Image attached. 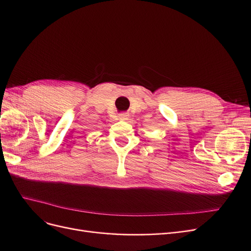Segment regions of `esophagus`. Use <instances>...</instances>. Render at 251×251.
Masks as SVG:
<instances>
[{"label": "esophagus", "mask_w": 251, "mask_h": 251, "mask_svg": "<svg viewBox=\"0 0 251 251\" xmlns=\"http://www.w3.org/2000/svg\"><path fill=\"white\" fill-rule=\"evenodd\" d=\"M118 118L120 119V120H127L128 119V115L126 113H121V114H119V116H118Z\"/></svg>", "instance_id": "1"}]
</instances>
